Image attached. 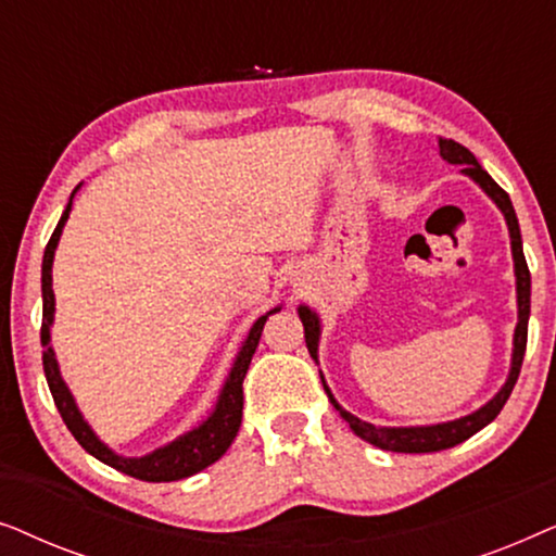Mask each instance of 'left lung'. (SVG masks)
<instances>
[{
	"instance_id": "8db88e82",
	"label": "left lung",
	"mask_w": 556,
	"mask_h": 556,
	"mask_svg": "<svg viewBox=\"0 0 556 556\" xmlns=\"http://www.w3.org/2000/svg\"><path fill=\"white\" fill-rule=\"evenodd\" d=\"M440 156L445 159L447 164L460 166V174H466L476 181L478 187L483 189L485 194L491 197V202L501 210V215L506 219L508 238H511V257H514V276H516V329H514V346H511V367H508L506 382L501 384V390L493 394V397L473 409L470 415L455 417V420L447 422H435V425H407V428H384V425H371L367 420H359V417L346 413L344 407L339 405L337 397H333L329 384L321 371L324 390L329 394V402L339 409V415L349 422V428L354 430V435L367 440L369 445L382 447V451L392 453H438L445 451V447H453L476 435L478 430H483L485 425L496 420V415L504 409L508 394H511L516 379H519L523 352H527V331H529V311H531V276L527 268V257H523V245H521V230L519 219H516L514 204L508 200V194L501 189L496 181L491 179V174L478 164V159L470 154L466 147H460L458 141L453 139H440ZM299 318L303 321V333H306V346L311 359L318 364V341H321V318L306 303L299 306Z\"/></svg>"
}]
</instances>
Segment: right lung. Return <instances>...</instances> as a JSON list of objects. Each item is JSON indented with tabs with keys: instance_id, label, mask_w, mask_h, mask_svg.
Wrapping results in <instances>:
<instances>
[{
	"instance_id": "add662e5",
	"label": "right lung",
	"mask_w": 556,
	"mask_h": 556,
	"mask_svg": "<svg viewBox=\"0 0 556 556\" xmlns=\"http://www.w3.org/2000/svg\"><path fill=\"white\" fill-rule=\"evenodd\" d=\"M80 185L73 189L71 202L60 217V223L52 232V238L45 248L42 255V367H45V377H48V387L52 392V400H55L58 413L63 417L67 430L73 432V438L86 447V453L93 455L105 466L121 470V473L139 478V481H151V483H162V481H179V478H189L194 473H200L212 463L223 458L227 453V447L232 445L235 435H238L240 422H242V379L248 375L250 359H253L257 341H261L263 326L268 321L270 314L280 311V306L270 308L268 314H263L257 321L250 326L245 341H242L238 356H235L230 371H227L223 390L217 394L215 407L210 409V415L204 417L200 425H194L192 430H187L185 435L174 438L172 443H166L156 451H151L147 455H121L103 443L101 438L96 435V430L90 428L86 417L78 409V402H75L71 387L65 384L63 375H60V364L55 356V349H52V321H55V291H52V261H55V250L60 242V235H63V227L71 217L73 210V197L78 192Z\"/></svg>"
}]
</instances>
